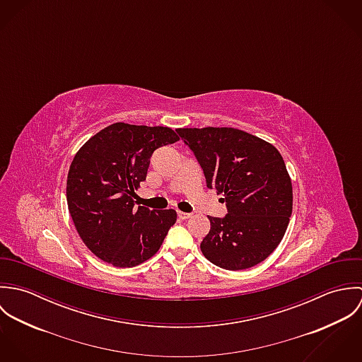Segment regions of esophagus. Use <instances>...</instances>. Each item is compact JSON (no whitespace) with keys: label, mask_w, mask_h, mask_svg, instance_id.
<instances>
[{"label":"esophagus","mask_w":362,"mask_h":362,"mask_svg":"<svg viewBox=\"0 0 362 362\" xmlns=\"http://www.w3.org/2000/svg\"><path fill=\"white\" fill-rule=\"evenodd\" d=\"M178 217L182 220H187L191 217V213H185V211H178Z\"/></svg>","instance_id":"esophagus-1"}]
</instances>
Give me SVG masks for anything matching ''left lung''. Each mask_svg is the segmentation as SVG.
I'll return each mask as SVG.
<instances>
[{"label":"left lung","instance_id":"8db88e82","mask_svg":"<svg viewBox=\"0 0 362 362\" xmlns=\"http://www.w3.org/2000/svg\"><path fill=\"white\" fill-rule=\"evenodd\" d=\"M228 213L211 217L201 243L207 260L227 270L252 267L280 244L293 211V185L280 152L245 131L178 128Z\"/></svg>","mask_w":362,"mask_h":362}]
</instances>
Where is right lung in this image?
I'll return each mask as SVG.
<instances>
[{"instance_id":"1","label":"right lung","mask_w":362,"mask_h":362,"mask_svg":"<svg viewBox=\"0 0 362 362\" xmlns=\"http://www.w3.org/2000/svg\"><path fill=\"white\" fill-rule=\"evenodd\" d=\"M177 141L168 127L115 122L76 152L66 178L68 210L83 244L98 258L134 267L158 251L177 211L136 207L134 198L156 149Z\"/></svg>"}]
</instances>
